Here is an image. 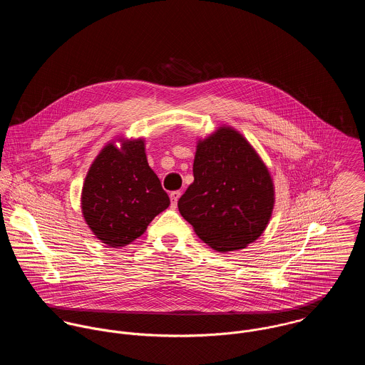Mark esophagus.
<instances>
[{"instance_id":"34e87169","label":"esophagus","mask_w":365,"mask_h":365,"mask_svg":"<svg viewBox=\"0 0 365 365\" xmlns=\"http://www.w3.org/2000/svg\"><path fill=\"white\" fill-rule=\"evenodd\" d=\"M180 197H181V191H173L171 194H170V200H171V205L175 208V205H177V202H178V200H180Z\"/></svg>"}]
</instances>
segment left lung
Wrapping results in <instances>:
<instances>
[{"mask_svg":"<svg viewBox=\"0 0 365 365\" xmlns=\"http://www.w3.org/2000/svg\"><path fill=\"white\" fill-rule=\"evenodd\" d=\"M192 171L178 209L200 239L222 253L259 239L274 208V185L250 143L223 126L198 142Z\"/></svg>","mask_w":365,"mask_h":365,"instance_id":"obj_1","label":"left lung"}]
</instances>
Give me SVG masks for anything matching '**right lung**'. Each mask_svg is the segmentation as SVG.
Here are the masks:
<instances>
[{"label":"right lung","instance_id":"add662e5","mask_svg":"<svg viewBox=\"0 0 365 365\" xmlns=\"http://www.w3.org/2000/svg\"><path fill=\"white\" fill-rule=\"evenodd\" d=\"M106 145L86 177L81 209L93 233L105 245L120 247L145 233L149 223L170 205L155 171L149 167L143 139Z\"/></svg>","mask_w":365,"mask_h":365}]
</instances>
